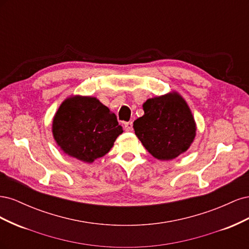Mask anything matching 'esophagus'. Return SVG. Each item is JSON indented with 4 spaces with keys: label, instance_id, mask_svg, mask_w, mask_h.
<instances>
[{
    "label": "esophagus",
    "instance_id": "esophagus-1",
    "mask_svg": "<svg viewBox=\"0 0 249 249\" xmlns=\"http://www.w3.org/2000/svg\"><path fill=\"white\" fill-rule=\"evenodd\" d=\"M124 130L127 131V132L133 131V124H132V122L124 123Z\"/></svg>",
    "mask_w": 249,
    "mask_h": 249
}]
</instances>
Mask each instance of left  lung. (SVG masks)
I'll list each match as a JSON object with an SVG mask.
<instances>
[{
  "mask_svg": "<svg viewBox=\"0 0 249 249\" xmlns=\"http://www.w3.org/2000/svg\"><path fill=\"white\" fill-rule=\"evenodd\" d=\"M144 114L134 122L135 134L147 152L160 161L187 152L196 136V123L178 91L154 96L142 105Z\"/></svg>",
  "mask_w": 249,
  "mask_h": 249,
  "instance_id": "obj_1",
  "label": "left lung"
}]
</instances>
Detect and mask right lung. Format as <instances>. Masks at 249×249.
I'll return each mask as SVG.
<instances>
[{"label": "right lung", "instance_id": "1", "mask_svg": "<svg viewBox=\"0 0 249 249\" xmlns=\"http://www.w3.org/2000/svg\"><path fill=\"white\" fill-rule=\"evenodd\" d=\"M123 132L114 113L89 95L66 97L52 123L58 147L84 163H92L108 154Z\"/></svg>", "mask_w": 249, "mask_h": 249}]
</instances>
